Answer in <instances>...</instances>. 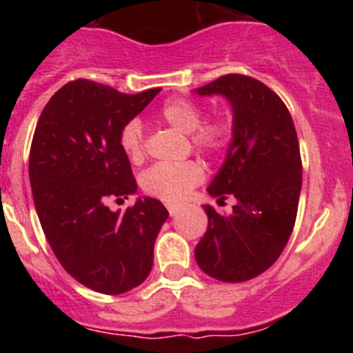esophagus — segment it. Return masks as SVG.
<instances>
[{"instance_id":"1","label":"esophagus","mask_w":353,"mask_h":353,"mask_svg":"<svg viewBox=\"0 0 353 353\" xmlns=\"http://www.w3.org/2000/svg\"><path fill=\"white\" fill-rule=\"evenodd\" d=\"M168 210H170V215H176L179 214L180 207L179 205H168Z\"/></svg>"}]
</instances>
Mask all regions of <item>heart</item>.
<instances>
[{
    "label": "heart",
    "instance_id": "obj_1",
    "mask_svg": "<svg viewBox=\"0 0 353 353\" xmlns=\"http://www.w3.org/2000/svg\"><path fill=\"white\" fill-rule=\"evenodd\" d=\"M164 123L183 134H189L192 146L203 154L221 155L232 141V121L226 117H210L201 120V108L189 99H170L159 109ZM120 146L130 161L143 159V127L138 120H130L120 132ZM205 168L198 161L180 164H155L141 176V187L150 196L179 203L191 194L196 185L203 182Z\"/></svg>",
    "mask_w": 353,
    "mask_h": 353
}]
</instances>
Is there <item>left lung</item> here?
Listing matches in <instances>:
<instances>
[{
    "label": "left lung",
    "instance_id": "obj_1",
    "mask_svg": "<svg viewBox=\"0 0 353 353\" xmlns=\"http://www.w3.org/2000/svg\"><path fill=\"white\" fill-rule=\"evenodd\" d=\"M194 92L232 104V145L208 194L236 199L228 215L203 207L208 226L196 261L217 281H249L276 263L293 232L302 187L297 132L285 102L254 77L226 74Z\"/></svg>",
    "mask_w": 353,
    "mask_h": 353
}]
</instances>
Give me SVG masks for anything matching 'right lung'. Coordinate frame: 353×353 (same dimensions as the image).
<instances>
[{
    "instance_id": "obj_1",
    "label": "right lung",
    "mask_w": 353,
    "mask_h": 353,
    "mask_svg": "<svg viewBox=\"0 0 353 353\" xmlns=\"http://www.w3.org/2000/svg\"><path fill=\"white\" fill-rule=\"evenodd\" d=\"M161 88L127 95L88 79L70 81L46 104L30 150L37 214L58 261L76 281L105 295L141 285L168 219L164 205L139 198L125 212L109 198L136 192L120 132Z\"/></svg>"
}]
</instances>
